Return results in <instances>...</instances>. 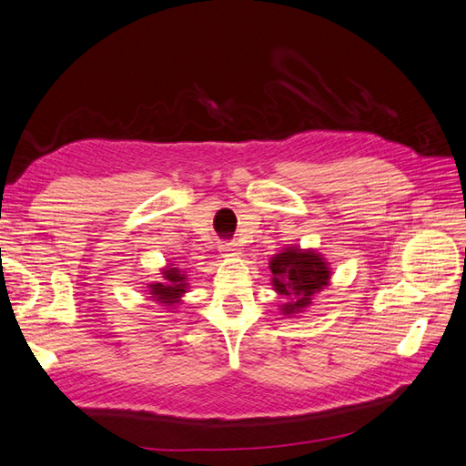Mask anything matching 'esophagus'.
I'll return each instance as SVG.
<instances>
[{
  "instance_id": "obj_1",
  "label": "esophagus",
  "mask_w": 466,
  "mask_h": 466,
  "mask_svg": "<svg viewBox=\"0 0 466 466\" xmlns=\"http://www.w3.org/2000/svg\"><path fill=\"white\" fill-rule=\"evenodd\" d=\"M221 252H225V257H238L241 255V248H238L237 243H223Z\"/></svg>"
}]
</instances>
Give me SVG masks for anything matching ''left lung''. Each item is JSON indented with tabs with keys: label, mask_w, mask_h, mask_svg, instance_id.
Here are the masks:
<instances>
[{
	"label": "left lung",
	"mask_w": 466,
	"mask_h": 466,
	"mask_svg": "<svg viewBox=\"0 0 466 466\" xmlns=\"http://www.w3.org/2000/svg\"><path fill=\"white\" fill-rule=\"evenodd\" d=\"M272 286L286 298L279 311L293 317L313 303L315 293L322 291L330 281V268L315 250H301L288 247L270 260Z\"/></svg>",
	"instance_id": "8db88e82"
}]
</instances>
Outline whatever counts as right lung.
Returning a JSON list of instances; mask_svg holds the SVG:
<instances>
[{"label":"right lung","instance_id":"obj_1","mask_svg":"<svg viewBox=\"0 0 466 466\" xmlns=\"http://www.w3.org/2000/svg\"><path fill=\"white\" fill-rule=\"evenodd\" d=\"M188 289V276L187 272L178 268L177 264L168 262L161 270V279L155 281V284L147 286V295L151 301H157L165 307H171L180 303V298Z\"/></svg>","mask_w":466,"mask_h":466}]
</instances>
